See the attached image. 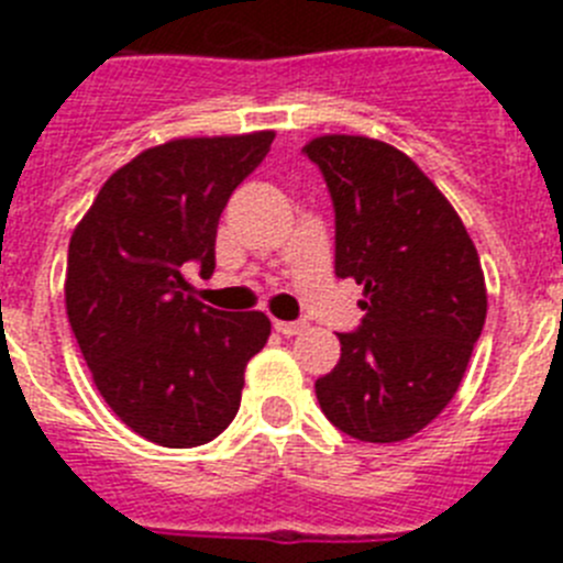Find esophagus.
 I'll return each instance as SVG.
<instances>
[{"mask_svg":"<svg viewBox=\"0 0 563 563\" xmlns=\"http://www.w3.org/2000/svg\"><path fill=\"white\" fill-rule=\"evenodd\" d=\"M276 332H282L285 338H292V335H301V332H307V321H276Z\"/></svg>","mask_w":563,"mask_h":563,"instance_id":"obj_1","label":"esophagus"}]
</instances>
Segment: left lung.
<instances>
[{
    "label": "left lung",
    "mask_w": 563,
    "mask_h": 563,
    "mask_svg": "<svg viewBox=\"0 0 563 563\" xmlns=\"http://www.w3.org/2000/svg\"><path fill=\"white\" fill-rule=\"evenodd\" d=\"M335 206V273L363 287L357 332L318 377L327 420L361 442H400L460 389L487 316L474 239L409 154L366 134L305 146Z\"/></svg>",
    "instance_id": "left-lung-1"
}]
</instances>
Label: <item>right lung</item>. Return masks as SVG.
<instances>
[{"label": "right lung", "instance_id": "1", "mask_svg": "<svg viewBox=\"0 0 563 563\" xmlns=\"http://www.w3.org/2000/svg\"><path fill=\"white\" fill-rule=\"evenodd\" d=\"M273 137L265 129L146 148L103 183L69 236V327L109 409L148 442L194 449L220 437L247 361L271 338L265 312L197 301L186 271L213 273L222 208Z\"/></svg>", "mask_w": 563, "mask_h": 563}]
</instances>
